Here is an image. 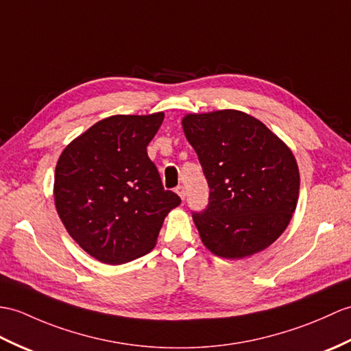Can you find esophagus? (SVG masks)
<instances>
[{"instance_id":"1","label":"esophagus","mask_w":351,"mask_h":351,"mask_svg":"<svg viewBox=\"0 0 351 351\" xmlns=\"http://www.w3.org/2000/svg\"><path fill=\"white\" fill-rule=\"evenodd\" d=\"M176 193H178V195H179V197H181L182 200L185 199V195H186V191H185V186L184 185H178L176 186V190H175Z\"/></svg>"}]
</instances>
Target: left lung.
Here are the masks:
<instances>
[{
  "mask_svg": "<svg viewBox=\"0 0 351 351\" xmlns=\"http://www.w3.org/2000/svg\"><path fill=\"white\" fill-rule=\"evenodd\" d=\"M182 127L209 186L206 208L193 213L202 242L224 258L267 248L296 209L299 169L291 151L239 110L186 115Z\"/></svg>",
  "mask_w": 351,
  "mask_h": 351,
  "instance_id": "8db88e82",
  "label": "left lung"
}]
</instances>
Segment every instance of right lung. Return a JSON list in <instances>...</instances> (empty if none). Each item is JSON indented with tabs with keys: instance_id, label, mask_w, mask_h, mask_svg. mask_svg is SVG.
<instances>
[{
	"instance_id": "right-lung-1",
	"label": "right lung",
	"mask_w": 351,
	"mask_h": 351,
	"mask_svg": "<svg viewBox=\"0 0 351 351\" xmlns=\"http://www.w3.org/2000/svg\"><path fill=\"white\" fill-rule=\"evenodd\" d=\"M165 113L113 115L73 141L55 169V206L89 256L121 265L156 245L165 217L181 203L165 190L146 152Z\"/></svg>"
}]
</instances>
